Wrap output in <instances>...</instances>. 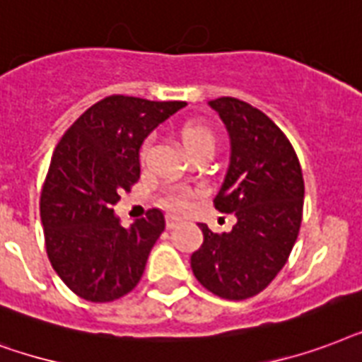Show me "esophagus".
Segmentation results:
<instances>
[{"label":"esophagus","instance_id":"1","mask_svg":"<svg viewBox=\"0 0 362 362\" xmlns=\"http://www.w3.org/2000/svg\"><path fill=\"white\" fill-rule=\"evenodd\" d=\"M179 221H181V219H179V217H175V215H168V217H166V226H168V228H173V226L177 225Z\"/></svg>","mask_w":362,"mask_h":362}]
</instances>
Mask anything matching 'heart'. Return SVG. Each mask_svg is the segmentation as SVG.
I'll list each match as a JSON object with an SVG mask.
<instances>
[{
	"mask_svg": "<svg viewBox=\"0 0 362 362\" xmlns=\"http://www.w3.org/2000/svg\"><path fill=\"white\" fill-rule=\"evenodd\" d=\"M181 141H183V147L190 155V153L204 149V147L215 149L217 137H215V134H213L209 126L202 124V122H190V124H185L181 128ZM147 149H149V143H145L141 147V158L145 156ZM194 202L196 192L192 189H189V187H172L160 198L162 206L173 213L189 211L190 207L194 206Z\"/></svg>",
	"mask_w": 362,
	"mask_h": 362,
	"instance_id": "heart-1",
	"label": "heart"
}]
</instances>
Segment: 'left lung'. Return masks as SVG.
<instances>
[{
	"label": "left lung",
	"instance_id": "8db88e82",
	"mask_svg": "<svg viewBox=\"0 0 362 362\" xmlns=\"http://www.w3.org/2000/svg\"><path fill=\"white\" fill-rule=\"evenodd\" d=\"M230 134L232 155L225 183L213 200L234 213L230 232L200 225L204 243L190 257L196 279L213 295L245 300L279 274L302 223L304 179L293 145L260 109L238 98L209 102Z\"/></svg>",
	"mask_w": 362,
	"mask_h": 362
}]
</instances>
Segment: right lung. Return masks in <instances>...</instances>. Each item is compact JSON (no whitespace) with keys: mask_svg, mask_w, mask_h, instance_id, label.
<instances>
[{"mask_svg":"<svg viewBox=\"0 0 362 362\" xmlns=\"http://www.w3.org/2000/svg\"><path fill=\"white\" fill-rule=\"evenodd\" d=\"M185 102H151L113 94L88 107L56 145L39 200L52 268L75 295L113 302L143 276L164 232L160 209L130 228L113 215L139 179V147Z\"/></svg>","mask_w":362,"mask_h":362,"instance_id":"add662e5","label":"right lung"}]
</instances>
